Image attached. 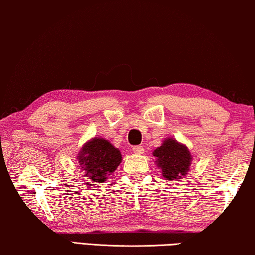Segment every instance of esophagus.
<instances>
[{"mask_svg":"<svg viewBox=\"0 0 255 255\" xmlns=\"http://www.w3.org/2000/svg\"><path fill=\"white\" fill-rule=\"evenodd\" d=\"M132 151H134V153H136V155H142V153H144V148L141 145H136L132 148Z\"/></svg>","mask_w":255,"mask_h":255,"instance_id":"obj_1","label":"esophagus"}]
</instances>
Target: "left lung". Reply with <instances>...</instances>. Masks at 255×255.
<instances>
[{
	"mask_svg": "<svg viewBox=\"0 0 255 255\" xmlns=\"http://www.w3.org/2000/svg\"><path fill=\"white\" fill-rule=\"evenodd\" d=\"M152 156L156 158L163 178L168 181H178L184 178L193 159L187 146L173 137L165 138L160 146L153 150Z\"/></svg>",
	"mask_w": 255,
	"mask_h": 255,
	"instance_id": "left-lung-1",
	"label": "left lung"
}]
</instances>
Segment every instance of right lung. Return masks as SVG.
Segmentation results:
<instances>
[{
  "instance_id": "right-lung-1",
  "label": "right lung",
  "mask_w": 255,
  "mask_h": 255,
  "mask_svg": "<svg viewBox=\"0 0 255 255\" xmlns=\"http://www.w3.org/2000/svg\"><path fill=\"white\" fill-rule=\"evenodd\" d=\"M77 160L88 179L95 184H104L119 166L123 156L112 143L95 136L82 145Z\"/></svg>"
}]
</instances>
